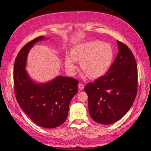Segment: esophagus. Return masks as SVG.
<instances>
[{
	"label": "esophagus",
	"mask_w": 151,
	"mask_h": 151,
	"mask_svg": "<svg viewBox=\"0 0 151 151\" xmlns=\"http://www.w3.org/2000/svg\"><path fill=\"white\" fill-rule=\"evenodd\" d=\"M78 88H79V90H83V88H84V85H83V84H82V83H79V85H78Z\"/></svg>",
	"instance_id": "esophagus-1"
}]
</instances>
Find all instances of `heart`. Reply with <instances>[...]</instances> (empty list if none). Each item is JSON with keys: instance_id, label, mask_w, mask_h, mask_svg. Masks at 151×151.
Wrapping results in <instances>:
<instances>
[{"instance_id": "1", "label": "heart", "mask_w": 151, "mask_h": 151, "mask_svg": "<svg viewBox=\"0 0 151 151\" xmlns=\"http://www.w3.org/2000/svg\"><path fill=\"white\" fill-rule=\"evenodd\" d=\"M72 53H68L65 66L70 73L75 72L78 61L86 75L97 78L104 75L110 68L113 60V50L107 43L91 40L75 46Z\"/></svg>"}]
</instances>
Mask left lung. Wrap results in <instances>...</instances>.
<instances>
[{
    "instance_id": "left-lung-1",
    "label": "left lung",
    "mask_w": 151,
    "mask_h": 151,
    "mask_svg": "<svg viewBox=\"0 0 151 151\" xmlns=\"http://www.w3.org/2000/svg\"><path fill=\"white\" fill-rule=\"evenodd\" d=\"M118 53L107 72L88 83L84 90L88 97L91 118L103 125L113 124L130 109L137 90V67L129 48L117 40Z\"/></svg>"
}]
</instances>
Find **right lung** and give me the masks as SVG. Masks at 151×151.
Wrapping results in <instances>:
<instances>
[{"mask_svg":"<svg viewBox=\"0 0 151 151\" xmlns=\"http://www.w3.org/2000/svg\"><path fill=\"white\" fill-rule=\"evenodd\" d=\"M44 36L34 39L19 51L14 63L15 94L21 108L37 125L46 128L60 126L67 119L73 97L78 92V81L58 76L45 83L35 82L26 70L28 54Z\"/></svg>","mask_w":151,"mask_h":151,"instance_id":"1","label":"right lung"}]
</instances>
